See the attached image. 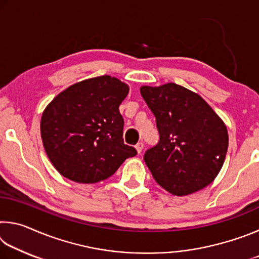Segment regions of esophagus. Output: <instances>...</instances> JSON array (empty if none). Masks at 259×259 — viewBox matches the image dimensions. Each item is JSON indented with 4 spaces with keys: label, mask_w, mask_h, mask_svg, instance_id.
I'll return each mask as SVG.
<instances>
[{
    "label": "esophagus",
    "mask_w": 259,
    "mask_h": 259,
    "mask_svg": "<svg viewBox=\"0 0 259 259\" xmlns=\"http://www.w3.org/2000/svg\"><path fill=\"white\" fill-rule=\"evenodd\" d=\"M135 147H136V150H137V152H138V153H142L143 148H144V144H143V143H138L137 145H136Z\"/></svg>",
    "instance_id": "34e87169"
}]
</instances>
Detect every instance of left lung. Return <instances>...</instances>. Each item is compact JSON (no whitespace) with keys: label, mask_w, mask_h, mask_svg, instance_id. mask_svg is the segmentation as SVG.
Instances as JSON below:
<instances>
[{"label":"left lung","mask_w":259,"mask_h":259,"mask_svg":"<svg viewBox=\"0 0 259 259\" xmlns=\"http://www.w3.org/2000/svg\"><path fill=\"white\" fill-rule=\"evenodd\" d=\"M154 114L160 140L144 160L155 182L174 195L208 186L229 147L226 125L198 94L176 83L140 88Z\"/></svg>","instance_id":"obj_1"}]
</instances>
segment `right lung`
I'll return each instance as SVG.
<instances>
[{
	"mask_svg": "<svg viewBox=\"0 0 259 259\" xmlns=\"http://www.w3.org/2000/svg\"><path fill=\"white\" fill-rule=\"evenodd\" d=\"M128 93L119 78L103 75L68 87L48 105L41 137L60 175L76 183H98L137 154L123 142L119 106Z\"/></svg>",
	"mask_w": 259,
	"mask_h": 259,
	"instance_id": "1",
	"label": "right lung"
}]
</instances>
